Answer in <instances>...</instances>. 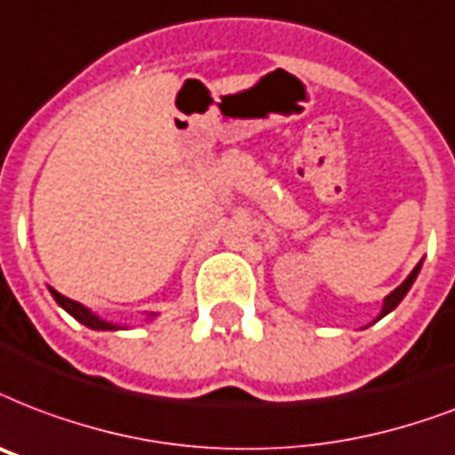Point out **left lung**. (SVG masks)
<instances>
[{"mask_svg": "<svg viewBox=\"0 0 455 455\" xmlns=\"http://www.w3.org/2000/svg\"><path fill=\"white\" fill-rule=\"evenodd\" d=\"M420 267H422V262H418V267H415V269H412V272L408 274V276H405V282L401 283V286H398V289L391 291L389 296L384 298V305H381V312H379V317H377V320H381V317H384V315H389V312L394 310V307H396V305L401 303V300H403L405 293H408V291H411L412 282H415V279H418V274H420ZM377 320H374V322H377Z\"/></svg>", "mask_w": 455, "mask_h": 455, "instance_id": "1", "label": "left lung"}]
</instances>
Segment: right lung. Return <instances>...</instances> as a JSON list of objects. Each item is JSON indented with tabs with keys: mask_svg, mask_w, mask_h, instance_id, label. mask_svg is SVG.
<instances>
[{
	"mask_svg": "<svg viewBox=\"0 0 455 455\" xmlns=\"http://www.w3.org/2000/svg\"><path fill=\"white\" fill-rule=\"evenodd\" d=\"M50 293L54 296V300H57V303L61 305L68 315H71V317H76V320L81 322V324H85V327L95 329V331H116V329H126V327H119V324H114V322H107L102 320V317H97L95 312L88 310L85 305L76 303V300H71V298L61 296L59 291L50 289ZM152 317H157V315L150 312V315H148V320H152Z\"/></svg>",
	"mask_w": 455,
	"mask_h": 455,
	"instance_id": "obj_1",
	"label": "right lung"
}]
</instances>
